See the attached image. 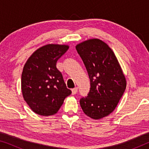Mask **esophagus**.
<instances>
[{
    "label": "esophagus",
    "mask_w": 149,
    "mask_h": 149,
    "mask_svg": "<svg viewBox=\"0 0 149 149\" xmlns=\"http://www.w3.org/2000/svg\"><path fill=\"white\" fill-rule=\"evenodd\" d=\"M77 91H78V87H74L72 89V94L74 95L77 93Z\"/></svg>",
    "instance_id": "obj_1"
}]
</instances>
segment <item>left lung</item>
<instances>
[{
	"mask_svg": "<svg viewBox=\"0 0 149 149\" xmlns=\"http://www.w3.org/2000/svg\"><path fill=\"white\" fill-rule=\"evenodd\" d=\"M80 55L90 79L87 96L80 100L84 113L93 119L111 114L126 88V80L113 50L102 40L93 38L79 43Z\"/></svg>",
	"mask_w": 149,
	"mask_h": 149,
	"instance_id": "left-lung-1",
	"label": "left lung"
}]
</instances>
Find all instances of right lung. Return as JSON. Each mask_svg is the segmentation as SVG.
Instances as JSON below:
<instances>
[{
	"mask_svg": "<svg viewBox=\"0 0 149 149\" xmlns=\"http://www.w3.org/2000/svg\"><path fill=\"white\" fill-rule=\"evenodd\" d=\"M68 48L65 45H46L35 51L24 65L22 94L30 109L38 115L56 114L72 93L56 67L57 61Z\"/></svg>",
	"mask_w": 149,
	"mask_h": 149,
	"instance_id": "add662e5",
	"label": "right lung"
}]
</instances>
